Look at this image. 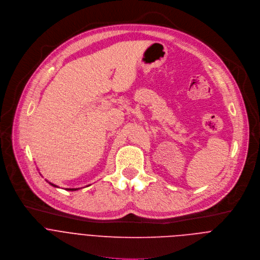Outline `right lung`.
Segmentation results:
<instances>
[{"instance_id":"1","label":"right lung","mask_w":260,"mask_h":260,"mask_svg":"<svg viewBox=\"0 0 260 260\" xmlns=\"http://www.w3.org/2000/svg\"><path fill=\"white\" fill-rule=\"evenodd\" d=\"M46 181H47V182H48L49 184H51L52 186H54V187H58L57 185H55V184H53V183H51V182H49L48 180H46ZM66 189H67V190H70V191H75V190H78V189H80V188H66Z\"/></svg>"}]
</instances>
